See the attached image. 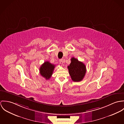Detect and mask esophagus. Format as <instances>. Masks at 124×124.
Masks as SVG:
<instances>
[{
	"label": "esophagus",
	"mask_w": 124,
	"mask_h": 124,
	"mask_svg": "<svg viewBox=\"0 0 124 124\" xmlns=\"http://www.w3.org/2000/svg\"><path fill=\"white\" fill-rule=\"evenodd\" d=\"M59 63H60V64H61V65H63V63H64V59H60L59 60Z\"/></svg>",
	"instance_id": "34e87169"
}]
</instances>
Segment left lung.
Returning a JSON list of instances; mask_svg holds the SVG:
<instances>
[{"label":"left lung","instance_id":"1","mask_svg":"<svg viewBox=\"0 0 124 124\" xmlns=\"http://www.w3.org/2000/svg\"><path fill=\"white\" fill-rule=\"evenodd\" d=\"M71 61L68 68L72 80L74 82L81 81L86 73L85 65L74 57L71 58Z\"/></svg>","mask_w":124,"mask_h":124}]
</instances>
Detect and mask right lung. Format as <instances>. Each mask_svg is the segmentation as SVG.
<instances>
[{"label":"right lung","mask_w":124,"mask_h":124,"mask_svg":"<svg viewBox=\"0 0 124 124\" xmlns=\"http://www.w3.org/2000/svg\"><path fill=\"white\" fill-rule=\"evenodd\" d=\"M55 66L52 64L48 61H46L44 63L39 69L40 74L42 77L45 78L46 80L49 79L52 75Z\"/></svg>","instance_id":"1"}]
</instances>
